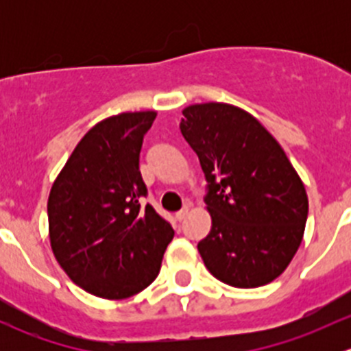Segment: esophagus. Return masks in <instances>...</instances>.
<instances>
[{
	"instance_id": "34e87169",
	"label": "esophagus",
	"mask_w": 351,
	"mask_h": 351,
	"mask_svg": "<svg viewBox=\"0 0 351 351\" xmlns=\"http://www.w3.org/2000/svg\"><path fill=\"white\" fill-rule=\"evenodd\" d=\"M189 212H190V208H189V207H183L182 210H180L178 214H176V221H180V222H182L183 219H185L186 215H189Z\"/></svg>"
}]
</instances>
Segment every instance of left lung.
Instances as JSON below:
<instances>
[{"label":"left lung","mask_w":351,"mask_h":351,"mask_svg":"<svg viewBox=\"0 0 351 351\" xmlns=\"http://www.w3.org/2000/svg\"><path fill=\"white\" fill-rule=\"evenodd\" d=\"M180 130L208 182L212 226L198 253L217 280L254 289L280 277L306 229V186L274 136L222 101L183 108Z\"/></svg>","instance_id":"1"}]
</instances>
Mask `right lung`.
<instances>
[{
  "label": "right lung",
  "instance_id": "1",
  "mask_svg": "<svg viewBox=\"0 0 351 351\" xmlns=\"http://www.w3.org/2000/svg\"><path fill=\"white\" fill-rule=\"evenodd\" d=\"M158 112H122L91 127L67 158L47 200L49 241L67 277L100 299L153 284L175 236L146 195L139 154Z\"/></svg>",
  "mask_w": 351,
  "mask_h": 351
}]
</instances>
